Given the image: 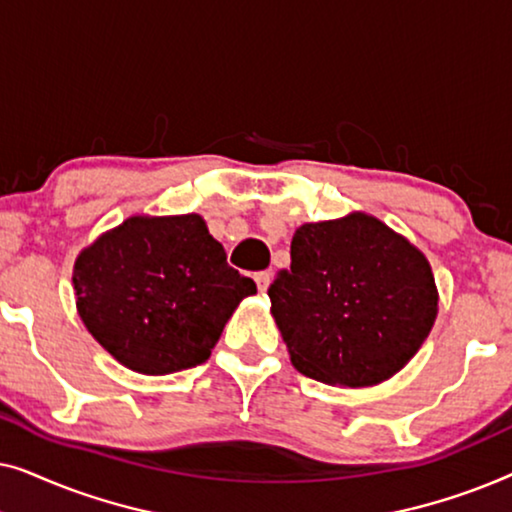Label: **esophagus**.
I'll list each match as a JSON object with an SVG mask.
<instances>
[{"label":"esophagus","instance_id":"obj_1","mask_svg":"<svg viewBox=\"0 0 512 512\" xmlns=\"http://www.w3.org/2000/svg\"><path fill=\"white\" fill-rule=\"evenodd\" d=\"M256 284H258V291H268V286L272 282V272L263 270V272H256Z\"/></svg>","mask_w":512,"mask_h":512}]
</instances>
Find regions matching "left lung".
I'll return each instance as SVG.
<instances>
[{
	"label": "left lung",
	"mask_w": 512,
	"mask_h": 512,
	"mask_svg": "<svg viewBox=\"0 0 512 512\" xmlns=\"http://www.w3.org/2000/svg\"><path fill=\"white\" fill-rule=\"evenodd\" d=\"M268 296L293 366L342 387H370L398 373L438 312L422 251L361 212L300 226L291 268Z\"/></svg>",
	"instance_id": "obj_1"
}]
</instances>
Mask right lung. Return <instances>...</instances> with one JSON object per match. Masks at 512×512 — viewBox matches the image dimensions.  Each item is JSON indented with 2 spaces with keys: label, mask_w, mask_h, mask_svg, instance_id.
<instances>
[{
  "label": "right lung",
  "mask_w": 512,
  "mask_h": 512,
  "mask_svg": "<svg viewBox=\"0 0 512 512\" xmlns=\"http://www.w3.org/2000/svg\"><path fill=\"white\" fill-rule=\"evenodd\" d=\"M76 307L93 338L144 375L205 363L254 279L226 261L198 214L132 216L81 251Z\"/></svg>",
  "instance_id": "right-lung-1"
}]
</instances>
